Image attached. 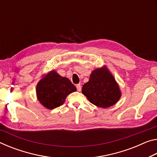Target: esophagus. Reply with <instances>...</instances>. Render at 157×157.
Returning <instances> with one entry per match:
<instances>
[{
  "instance_id": "34e87169",
  "label": "esophagus",
  "mask_w": 157,
  "mask_h": 157,
  "mask_svg": "<svg viewBox=\"0 0 157 157\" xmlns=\"http://www.w3.org/2000/svg\"><path fill=\"white\" fill-rule=\"evenodd\" d=\"M76 87H77V90L78 91H80L81 89H82V86H81V84H78L76 85Z\"/></svg>"
}]
</instances>
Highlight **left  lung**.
Returning a JSON list of instances; mask_svg holds the SVG:
<instances>
[{
  "label": "left lung",
  "mask_w": 157,
  "mask_h": 157,
  "mask_svg": "<svg viewBox=\"0 0 157 157\" xmlns=\"http://www.w3.org/2000/svg\"><path fill=\"white\" fill-rule=\"evenodd\" d=\"M82 93L90 103L103 108L115 105L121 96L119 84L106 66L91 72L89 82L82 86Z\"/></svg>",
  "instance_id": "left-lung-1"
}]
</instances>
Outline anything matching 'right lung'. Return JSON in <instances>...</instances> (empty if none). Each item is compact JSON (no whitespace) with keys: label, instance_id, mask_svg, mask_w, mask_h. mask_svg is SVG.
I'll return each instance as SVG.
<instances>
[{"label":"right lung","instance_id":"obj_1","mask_svg":"<svg viewBox=\"0 0 157 157\" xmlns=\"http://www.w3.org/2000/svg\"><path fill=\"white\" fill-rule=\"evenodd\" d=\"M36 86V96L42 105L52 110L62 105L70 94L77 91L68 78H63L52 70L43 75Z\"/></svg>","mask_w":157,"mask_h":157}]
</instances>
